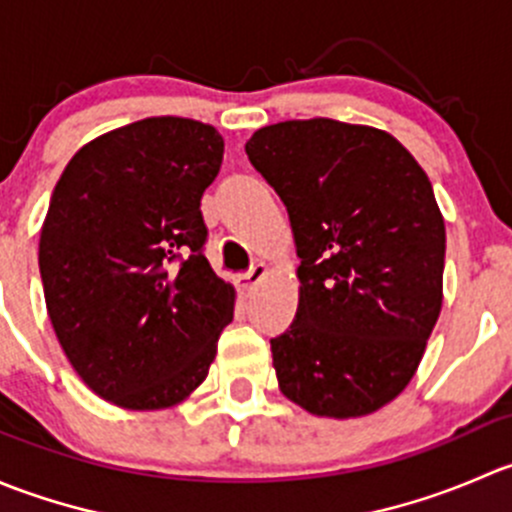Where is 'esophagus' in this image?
Segmentation results:
<instances>
[{
	"mask_svg": "<svg viewBox=\"0 0 512 512\" xmlns=\"http://www.w3.org/2000/svg\"><path fill=\"white\" fill-rule=\"evenodd\" d=\"M265 275H267L265 262H255L250 270L242 272V275H237V287H240V292H250V289L255 287Z\"/></svg>",
	"mask_w": 512,
	"mask_h": 512,
	"instance_id": "34e87169",
	"label": "esophagus"
}]
</instances>
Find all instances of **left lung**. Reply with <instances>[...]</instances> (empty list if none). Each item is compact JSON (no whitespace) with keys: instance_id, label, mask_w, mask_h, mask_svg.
I'll list each match as a JSON object with an SVG mask.
<instances>
[{"instance_id":"left-lung-1","label":"left lung","mask_w":512,"mask_h":512,"mask_svg":"<svg viewBox=\"0 0 512 512\" xmlns=\"http://www.w3.org/2000/svg\"><path fill=\"white\" fill-rule=\"evenodd\" d=\"M292 225L299 304L272 339L280 391L359 418L414 379L443 304L446 225L418 160L381 128L282 121L245 146Z\"/></svg>"}]
</instances>
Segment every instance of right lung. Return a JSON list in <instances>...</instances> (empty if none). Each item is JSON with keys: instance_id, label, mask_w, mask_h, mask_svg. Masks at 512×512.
Here are the masks:
<instances>
[{"instance_id": "1", "label": "right lung", "mask_w": 512, "mask_h": 512, "mask_svg": "<svg viewBox=\"0 0 512 512\" xmlns=\"http://www.w3.org/2000/svg\"><path fill=\"white\" fill-rule=\"evenodd\" d=\"M225 141L156 116L76 151L41 225L46 312L76 374L131 411L170 409L208 376L235 287L203 255L200 198Z\"/></svg>"}]
</instances>
